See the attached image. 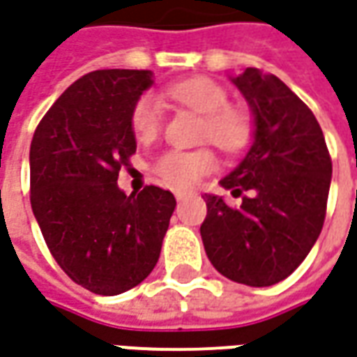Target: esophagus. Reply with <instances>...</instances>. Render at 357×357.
Masks as SVG:
<instances>
[{"label":"esophagus","mask_w":357,"mask_h":357,"mask_svg":"<svg viewBox=\"0 0 357 357\" xmlns=\"http://www.w3.org/2000/svg\"><path fill=\"white\" fill-rule=\"evenodd\" d=\"M187 197H189V193H187V191H176V199H178L179 203H181V201H185Z\"/></svg>","instance_id":"obj_1"}]
</instances>
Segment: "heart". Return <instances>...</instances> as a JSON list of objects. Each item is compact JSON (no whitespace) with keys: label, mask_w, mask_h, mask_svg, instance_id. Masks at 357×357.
<instances>
[{"label":"heart","mask_w":357,"mask_h":357,"mask_svg":"<svg viewBox=\"0 0 357 357\" xmlns=\"http://www.w3.org/2000/svg\"><path fill=\"white\" fill-rule=\"evenodd\" d=\"M166 94L203 118L201 139L224 153H239L251 141L253 123L248 109L228 104V92L208 77H193L170 84ZM129 126L137 141L149 143L160 131V106L154 96H141L129 114ZM216 168L208 149L166 151L153 164V174L164 185L185 191Z\"/></svg>","instance_id":"b5f03b06"}]
</instances>
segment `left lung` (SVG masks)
<instances>
[{
	"label": "left lung",
	"mask_w": 357,
	"mask_h": 357,
	"mask_svg": "<svg viewBox=\"0 0 357 357\" xmlns=\"http://www.w3.org/2000/svg\"><path fill=\"white\" fill-rule=\"evenodd\" d=\"M230 81L253 114V143L220 185L234 197L245 195L239 206L204 195L201 238L208 261L226 278L273 286L317 241L333 162L313 112L278 77L248 67Z\"/></svg>",
	"instance_id": "left-lung-1"
}]
</instances>
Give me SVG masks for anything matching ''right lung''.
Returning <instances> with one entry per match:
<instances>
[{
    "label": "right lung",
    "mask_w": 357,
    "mask_h": 357,
    "mask_svg": "<svg viewBox=\"0 0 357 357\" xmlns=\"http://www.w3.org/2000/svg\"><path fill=\"white\" fill-rule=\"evenodd\" d=\"M153 83L146 69L92 71L54 102L32 137L34 218L57 265L100 296L153 273L176 208L166 189L126 195L118 185L137 151L129 114Z\"/></svg>",
    "instance_id": "right-lung-1"
}]
</instances>
